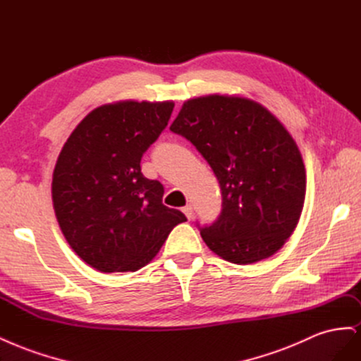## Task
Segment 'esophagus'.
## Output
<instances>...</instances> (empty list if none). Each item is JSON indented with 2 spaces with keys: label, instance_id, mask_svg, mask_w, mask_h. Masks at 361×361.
I'll return each mask as SVG.
<instances>
[{
  "label": "esophagus",
  "instance_id": "obj_1",
  "mask_svg": "<svg viewBox=\"0 0 361 361\" xmlns=\"http://www.w3.org/2000/svg\"><path fill=\"white\" fill-rule=\"evenodd\" d=\"M183 213L185 214V217H188L189 220H192L193 219V207L190 205V204H188L185 207H183Z\"/></svg>",
  "mask_w": 361,
  "mask_h": 361
}]
</instances>
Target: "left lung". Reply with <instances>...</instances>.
<instances>
[{"label":"left lung","mask_w":361,"mask_h":361,"mask_svg":"<svg viewBox=\"0 0 361 361\" xmlns=\"http://www.w3.org/2000/svg\"><path fill=\"white\" fill-rule=\"evenodd\" d=\"M169 129L196 147L219 180L222 212L197 225L207 246L240 265L281 249L306 195L303 159L282 123L257 102L213 94L185 102Z\"/></svg>","instance_id":"obj_1"}]
</instances>
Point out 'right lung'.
Returning <instances> with one entry per match:
<instances>
[{"mask_svg":"<svg viewBox=\"0 0 361 361\" xmlns=\"http://www.w3.org/2000/svg\"><path fill=\"white\" fill-rule=\"evenodd\" d=\"M172 102H118L91 111L68 136L52 178L54 210L78 257L102 273L136 271L185 216L141 159L165 130Z\"/></svg>","mask_w":361,"mask_h":361,"instance_id":"obj_1","label":"right lung"}]
</instances>
